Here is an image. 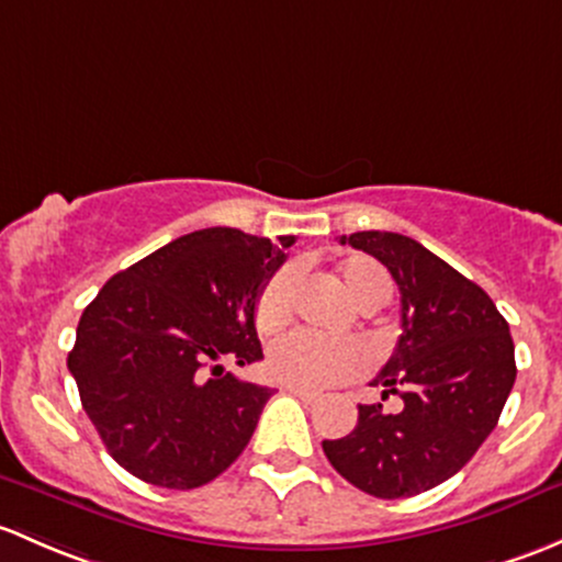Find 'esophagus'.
<instances>
[{
  "label": "esophagus",
  "instance_id": "obj_1",
  "mask_svg": "<svg viewBox=\"0 0 562 562\" xmlns=\"http://www.w3.org/2000/svg\"><path fill=\"white\" fill-rule=\"evenodd\" d=\"M285 390L291 395H296V398L306 401V404H315V401L321 398V393H317V390H306V387H299V385H285Z\"/></svg>",
  "mask_w": 562,
  "mask_h": 562
}]
</instances>
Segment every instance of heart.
Segmentation results:
<instances>
[{
  "label": "heart",
  "mask_w": 562,
  "mask_h": 562,
  "mask_svg": "<svg viewBox=\"0 0 562 562\" xmlns=\"http://www.w3.org/2000/svg\"><path fill=\"white\" fill-rule=\"evenodd\" d=\"M339 282L360 310L374 304L382 306L390 299L387 277L363 258L341 263ZM293 285H296L293 269H280L269 277L256 301L258 328L274 330L291 317ZM363 350L356 341L323 339V336L306 334V330H291V334L271 341L266 366L277 382L317 390L352 380L363 369Z\"/></svg>",
  "instance_id": "1"
}]
</instances>
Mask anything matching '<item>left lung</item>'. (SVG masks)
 Wrapping results in <instances>:
<instances>
[{"label": "left lung", "instance_id": "8db88e82", "mask_svg": "<svg viewBox=\"0 0 562 562\" xmlns=\"http://www.w3.org/2000/svg\"><path fill=\"white\" fill-rule=\"evenodd\" d=\"M341 245L385 263L401 291L398 345L371 385L404 409L360 404L356 430L323 452L363 493L409 498L458 474L493 434L517 376L515 341L493 299L420 241L358 232Z\"/></svg>", "mask_w": 562, "mask_h": 562}]
</instances>
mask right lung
I'll list each match as a JSON object with an SVG mask.
<instances>
[{
	"instance_id": "obj_1",
	"label": "right lung",
	"mask_w": 562,
	"mask_h": 562,
	"mask_svg": "<svg viewBox=\"0 0 562 562\" xmlns=\"http://www.w3.org/2000/svg\"><path fill=\"white\" fill-rule=\"evenodd\" d=\"M293 241L202 228L112 277L86 306L67 366L88 420L128 474L193 490L245 450L271 387L223 363L263 358L256 301Z\"/></svg>"
}]
</instances>
